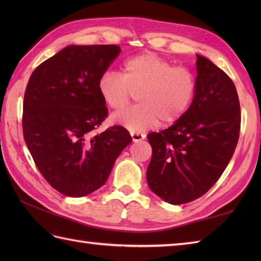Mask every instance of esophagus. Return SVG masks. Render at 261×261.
Instances as JSON below:
<instances>
[{
  "mask_svg": "<svg viewBox=\"0 0 261 261\" xmlns=\"http://www.w3.org/2000/svg\"><path fill=\"white\" fill-rule=\"evenodd\" d=\"M131 137H132V140H134L135 142H138V141H141V140L145 139L146 135L140 134V132H132Z\"/></svg>",
  "mask_w": 261,
  "mask_h": 261,
  "instance_id": "1",
  "label": "esophagus"
}]
</instances>
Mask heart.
<instances>
[{
    "label": "heart",
    "mask_w": 261,
    "mask_h": 261,
    "mask_svg": "<svg viewBox=\"0 0 261 261\" xmlns=\"http://www.w3.org/2000/svg\"><path fill=\"white\" fill-rule=\"evenodd\" d=\"M97 90L103 103L118 111L137 93L139 104L113 114L114 123L131 132L157 125L173 124L186 114L195 98L197 80L194 71L152 53L126 59L121 74L108 70L99 77Z\"/></svg>",
    "instance_id": "b5f03b06"
}]
</instances>
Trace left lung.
Masks as SVG:
<instances>
[{"label":"left lung","mask_w":261,"mask_h":261,"mask_svg":"<svg viewBox=\"0 0 261 261\" xmlns=\"http://www.w3.org/2000/svg\"><path fill=\"white\" fill-rule=\"evenodd\" d=\"M197 91L186 114L147 139L152 156L149 188L170 204L203 196L222 175L240 135V102L236 86L207 58L196 60Z\"/></svg>","instance_id":"left-lung-1"}]
</instances>
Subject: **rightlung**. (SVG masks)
I'll list each match as a JSON object with an SVG mask.
<instances>
[{
	"label": "right lung",
	"mask_w": 261,
	"mask_h": 261,
	"mask_svg": "<svg viewBox=\"0 0 261 261\" xmlns=\"http://www.w3.org/2000/svg\"><path fill=\"white\" fill-rule=\"evenodd\" d=\"M120 51L116 45L68 46L39 65L28 82L24 141L43 178L66 196L103 186L132 141L120 125L96 134L108 116L97 83Z\"/></svg>",
	"instance_id": "obj_1"
}]
</instances>
